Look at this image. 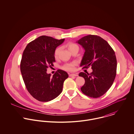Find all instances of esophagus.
I'll return each instance as SVG.
<instances>
[{"instance_id":"1","label":"esophagus","mask_w":134,"mask_h":134,"mask_svg":"<svg viewBox=\"0 0 134 134\" xmlns=\"http://www.w3.org/2000/svg\"><path fill=\"white\" fill-rule=\"evenodd\" d=\"M69 76L70 77L77 76L78 75H77L76 74H70L69 75Z\"/></svg>"}]
</instances>
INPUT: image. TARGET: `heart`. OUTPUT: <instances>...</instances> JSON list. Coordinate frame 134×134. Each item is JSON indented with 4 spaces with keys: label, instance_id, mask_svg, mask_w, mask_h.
<instances>
[{
    "label": "heart",
    "instance_id": "obj_1",
    "mask_svg": "<svg viewBox=\"0 0 134 134\" xmlns=\"http://www.w3.org/2000/svg\"><path fill=\"white\" fill-rule=\"evenodd\" d=\"M68 49L70 51L72 49L74 48L75 47H77V45L76 44L73 43H70L68 44ZM60 47H58L57 48L54 52V55L55 57H57L58 55V54L60 52ZM75 65V63H69V64H65L63 66L62 69L63 70H66V71H73L74 69V66Z\"/></svg>",
    "mask_w": 134,
    "mask_h": 134
}]
</instances>
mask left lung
I'll list each match as a JSON object with an SVG mask.
<instances>
[{
  "label": "left lung",
  "instance_id": "8db88e82",
  "mask_svg": "<svg viewBox=\"0 0 134 134\" xmlns=\"http://www.w3.org/2000/svg\"><path fill=\"white\" fill-rule=\"evenodd\" d=\"M76 42L85 51L80 66L87 69L91 65L92 69L90 74H79L85 80L81 91L91 97H99L109 89L114 81L117 66L115 52L106 41L96 35L85 36Z\"/></svg>",
  "mask_w": 134,
  "mask_h": 134
}]
</instances>
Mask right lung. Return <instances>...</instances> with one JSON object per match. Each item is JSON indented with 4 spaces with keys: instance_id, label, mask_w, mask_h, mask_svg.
<instances>
[{
    "instance_id": "obj_1",
    "label": "right lung",
    "mask_w": 134,
    "mask_h": 134,
    "mask_svg": "<svg viewBox=\"0 0 134 134\" xmlns=\"http://www.w3.org/2000/svg\"><path fill=\"white\" fill-rule=\"evenodd\" d=\"M64 41L42 36L28 44L23 52L20 65L23 79L29 93L40 102H48L60 95L69 77L61 70L53 77L47 73L48 66L55 62L56 48Z\"/></svg>"
}]
</instances>
